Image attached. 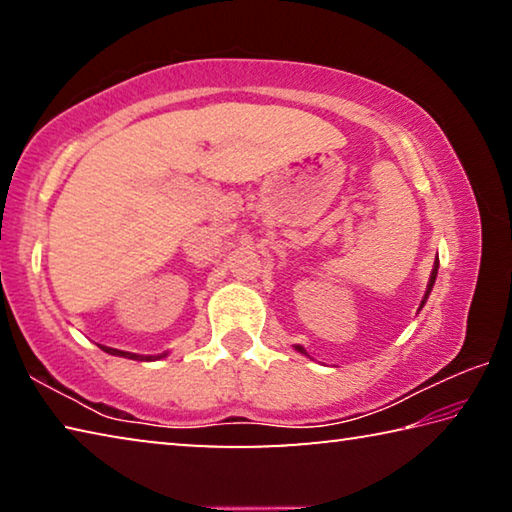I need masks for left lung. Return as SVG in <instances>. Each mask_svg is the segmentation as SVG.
Returning <instances> with one entry per match:
<instances>
[{"label": "left lung", "mask_w": 512, "mask_h": 512, "mask_svg": "<svg viewBox=\"0 0 512 512\" xmlns=\"http://www.w3.org/2000/svg\"><path fill=\"white\" fill-rule=\"evenodd\" d=\"M436 275H438V259H436V266H433V271H431V277H429V287H427V296H424L422 305H424V302H427V298H429V293H431V289H433V282H436ZM422 305H420V307H422ZM298 350H300V352H305V350L300 348V345H298Z\"/></svg>", "instance_id": "8db88e82"}]
</instances>
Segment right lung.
Instances as JSON below:
<instances>
[{
	"instance_id": "obj_1",
	"label": "right lung",
	"mask_w": 512,
	"mask_h": 512,
	"mask_svg": "<svg viewBox=\"0 0 512 512\" xmlns=\"http://www.w3.org/2000/svg\"><path fill=\"white\" fill-rule=\"evenodd\" d=\"M106 352L110 354H117V357H126V359H135V361H144V357H140V354H131V352H119V350H112V348H106ZM162 357V354H160ZM151 357H146V361H149Z\"/></svg>"
}]
</instances>
